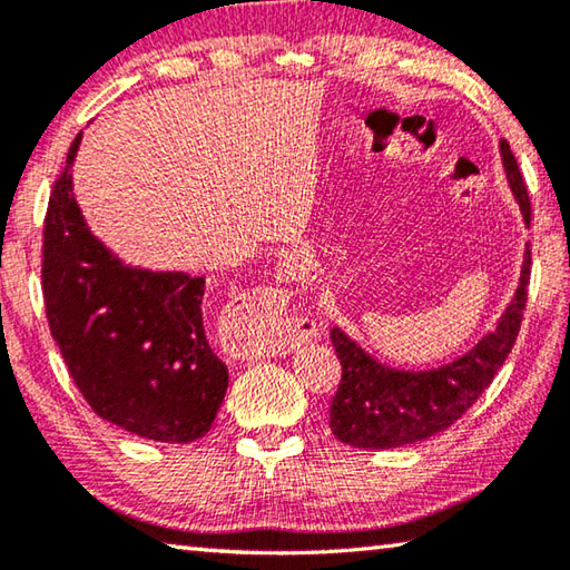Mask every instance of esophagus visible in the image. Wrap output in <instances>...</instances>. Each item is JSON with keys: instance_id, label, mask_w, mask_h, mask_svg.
Listing matches in <instances>:
<instances>
[{"instance_id": "obj_1", "label": "esophagus", "mask_w": 570, "mask_h": 570, "mask_svg": "<svg viewBox=\"0 0 570 570\" xmlns=\"http://www.w3.org/2000/svg\"><path fill=\"white\" fill-rule=\"evenodd\" d=\"M282 274H292V272H288V268H282ZM266 345L267 350L264 352H272V354H282V352H286V350H292V346H294V336L292 334H286L284 336V340H278L276 344H262L263 346ZM258 354H262V352H258Z\"/></svg>"}]
</instances>
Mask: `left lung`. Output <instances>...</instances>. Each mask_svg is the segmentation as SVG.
<instances>
[{
  "label": "left lung",
  "instance_id": "obj_1",
  "mask_svg": "<svg viewBox=\"0 0 570 570\" xmlns=\"http://www.w3.org/2000/svg\"><path fill=\"white\" fill-rule=\"evenodd\" d=\"M500 156L510 190L523 210L525 224H530L528 188L505 140H500ZM528 284L530 250H525L513 302L500 316L495 332L482 336L460 360L438 370H390L374 362L342 330H332V344L342 364V382L330 407L334 435L352 448L390 450L428 440L458 422L490 387L513 350L528 302Z\"/></svg>",
  "mask_w": 570,
  "mask_h": 570
}]
</instances>
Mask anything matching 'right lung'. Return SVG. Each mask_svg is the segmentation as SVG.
<instances>
[{
  "label": "right lung",
  "instance_id": "obj_1",
  "mask_svg": "<svg viewBox=\"0 0 570 570\" xmlns=\"http://www.w3.org/2000/svg\"><path fill=\"white\" fill-rule=\"evenodd\" d=\"M42 230V294L52 340L95 414L156 442H193L214 424L228 370L208 346L204 276L122 266L85 226L70 166Z\"/></svg>",
  "mask_w": 570,
  "mask_h": 570
}]
</instances>
